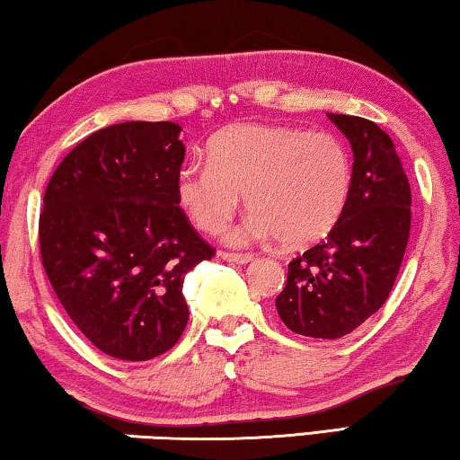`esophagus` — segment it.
I'll use <instances>...</instances> for the list:
<instances>
[{
    "instance_id": "obj_1",
    "label": "esophagus",
    "mask_w": 460,
    "mask_h": 460,
    "mask_svg": "<svg viewBox=\"0 0 460 460\" xmlns=\"http://www.w3.org/2000/svg\"><path fill=\"white\" fill-rule=\"evenodd\" d=\"M219 257H222L224 261L238 263V265H244V263L252 261V255H246V252H219Z\"/></svg>"
}]
</instances>
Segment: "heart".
<instances>
[{
  "mask_svg": "<svg viewBox=\"0 0 460 460\" xmlns=\"http://www.w3.org/2000/svg\"><path fill=\"white\" fill-rule=\"evenodd\" d=\"M209 162L184 165L178 201L208 234H217L241 208L252 214L228 236L232 244L279 238L303 246L323 238L342 217L352 184V159L330 132L295 126L238 124L209 141Z\"/></svg>",
  "mask_w": 460,
  "mask_h": 460,
  "instance_id": "b5f03b06",
  "label": "heart"
}]
</instances>
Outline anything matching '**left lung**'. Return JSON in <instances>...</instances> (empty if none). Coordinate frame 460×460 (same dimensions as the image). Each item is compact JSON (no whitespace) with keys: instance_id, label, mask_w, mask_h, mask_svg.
<instances>
[{"instance_id":"left-lung-1","label":"left lung","mask_w":460,"mask_h":460,"mask_svg":"<svg viewBox=\"0 0 460 460\" xmlns=\"http://www.w3.org/2000/svg\"><path fill=\"white\" fill-rule=\"evenodd\" d=\"M328 116L355 157L349 203L328 238L290 261L276 309L295 334L336 341L374 315L396 282L411 232V186L377 124Z\"/></svg>"}]
</instances>
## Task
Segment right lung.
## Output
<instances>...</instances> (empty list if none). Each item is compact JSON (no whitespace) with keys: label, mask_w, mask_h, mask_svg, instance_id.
<instances>
[{"label":"right lung","mask_w":460,"mask_h":460,"mask_svg":"<svg viewBox=\"0 0 460 460\" xmlns=\"http://www.w3.org/2000/svg\"><path fill=\"white\" fill-rule=\"evenodd\" d=\"M181 126L124 122L78 143L53 172L39 243L76 328L105 355L149 361L189 323L184 276L214 257L178 208Z\"/></svg>","instance_id":"1"}]
</instances>
